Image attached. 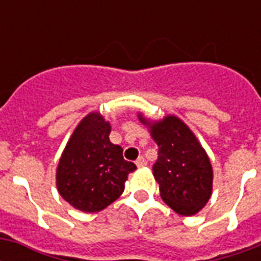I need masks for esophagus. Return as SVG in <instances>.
Segmentation results:
<instances>
[{
  "instance_id": "esophagus-1",
  "label": "esophagus",
  "mask_w": 261,
  "mask_h": 261,
  "mask_svg": "<svg viewBox=\"0 0 261 261\" xmlns=\"http://www.w3.org/2000/svg\"><path fill=\"white\" fill-rule=\"evenodd\" d=\"M137 167L138 168H143V167H146L147 165V161L145 159H143V157H139L138 160H137Z\"/></svg>"
}]
</instances>
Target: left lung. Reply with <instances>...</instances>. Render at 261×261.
I'll use <instances>...</instances> for the list:
<instances>
[{
    "instance_id": "obj_1",
    "label": "left lung",
    "mask_w": 261,
    "mask_h": 261,
    "mask_svg": "<svg viewBox=\"0 0 261 261\" xmlns=\"http://www.w3.org/2000/svg\"><path fill=\"white\" fill-rule=\"evenodd\" d=\"M138 118L159 145L153 174L163 200L180 215L198 214L213 194L214 173L204 147L190 127L174 115L149 120L139 112Z\"/></svg>"
}]
</instances>
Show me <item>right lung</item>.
Here are the masks:
<instances>
[{
	"instance_id": "add662e5",
	"label": "right lung",
	"mask_w": 261,
	"mask_h": 261,
	"mask_svg": "<svg viewBox=\"0 0 261 261\" xmlns=\"http://www.w3.org/2000/svg\"><path fill=\"white\" fill-rule=\"evenodd\" d=\"M111 124L100 112L88 114L70 135L57 167V188L70 206L98 213L124 191L137 169L123 159V149L110 141Z\"/></svg>"
}]
</instances>
